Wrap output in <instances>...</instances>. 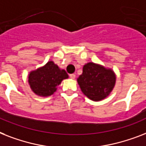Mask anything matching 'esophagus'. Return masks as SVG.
<instances>
[{
  "label": "esophagus",
  "instance_id": "obj_1",
  "mask_svg": "<svg viewBox=\"0 0 146 146\" xmlns=\"http://www.w3.org/2000/svg\"><path fill=\"white\" fill-rule=\"evenodd\" d=\"M70 79H74L76 78V75L75 74H70Z\"/></svg>",
  "mask_w": 146,
  "mask_h": 146
}]
</instances>
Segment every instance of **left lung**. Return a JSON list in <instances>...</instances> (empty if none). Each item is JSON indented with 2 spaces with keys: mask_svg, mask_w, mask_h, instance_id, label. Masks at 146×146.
<instances>
[{
  "mask_svg": "<svg viewBox=\"0 0 146 146\" xmlns=\"http://www.w3.org/2000/svg\"><path fill=\"white\" fill-rule=\"evenodd\" d=\"M82 93L93 101H100L110 95L116 82L113 70L94 62L83 66L82 74L77 78Z\"/></svg>",
  "mask_w": 146,
  "mask_h": 146,
  "instance_id": "obj_1",
  "label": "left lung"
}]
</instances>
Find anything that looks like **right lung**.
<instances>
[{"instance_id":"right-lung-1","label":"right lung","mask_w":146,"mask_h":146,"mask_svg":"<svg viewBox=\"0 0 146 146\" xmlns=\"http://www.w3.org/2000/svg\"><path fill=\"white\" fill-rule=\"evenodd\" d=\"M68 74L53 61L31 70L28 74V84L36 95L46 98L52 95L61 82L68 78Z\"/></svg>"}]
</instances>
